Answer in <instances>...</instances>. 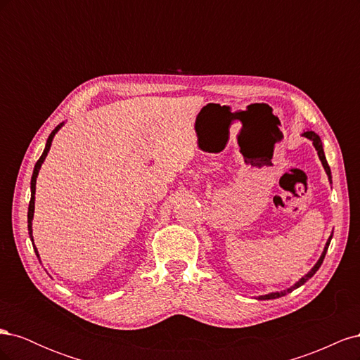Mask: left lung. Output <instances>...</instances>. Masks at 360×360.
<instances>
[{"label": "left lung", "mask_w": 360, "mask_h": 360, "mask_svg": "<svg viewBox=\"0 0 360 360\" xmlns=\"http://www.w3.org/2000/svg\"><path fill=\"white\" fill-rule=\"evenodd\" d=\"M302 136H304V138H308L309 141H312V146L315 147V150H317V155H319V158H320V160H321V165H323V168H324V171H326V174H328V177H329V181L332 183V174H330V167H329V163H328V160H326V156H324V150H323V143H321V139H320V136L314 132V130H309V129H307V130H303L302 132ZM332 236H333V233L330 234V237L328 238V242H326V245H324V249H323V252H321V255H320V258H319V261L317 263L314 264V267L308 271L307 275L304 276H302L296 284L294 285H291L290 288H287V290H282V291H274V292H269V294H263V296H258V297H255V299H258V300H270V299H278V297H282V296H285L287 292H291L292 290H296V288H299L300 285H303L304 282H307L308 279H311L314 275H315V271H317L319 269H320V266L323 264V259H324V257H326V252H328V248H329V245H330V240H332Z\"/></svg>", "instance_id": "1"}]
</instances>
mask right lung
Segmentation results:
<instances>
[{
  "label": "right lung",
  "mask_w": 360,
  "mask_h": 360,
  "mask_svg": "<svg viewBox=\"0 0 360 360\" xmlns=\"http://www.w3.org/2000/svg\"><path fill=\"white\" fill-rule=\"evenodd\" d=\"M63 126H64V123H60L56 129L52 130L51 135L48 136L45 150H43V153H41L40 159L36 162L34 171H32V177H31V200H30V205H28V234H30V238H31V242H32V248H34V252H36V255H37L39 261H40L39 250H37V248L34 246V238H32V217H34V201H36V197H34V195H36V181H37L39 171H40V168H41V163L45 162V159H46V156H48V153H49V148H51V144H52V139H53V136H56V134L58 132V130H60Z\"/></svg>",
  "instance_id": "right-lung-1"
}]
</instances>
